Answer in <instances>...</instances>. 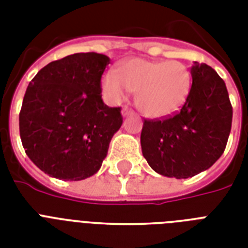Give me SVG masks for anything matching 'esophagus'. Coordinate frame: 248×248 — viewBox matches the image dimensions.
<instances>
[{
	"label": "esophagus",
	"mask_w": 248,
	"mask_h": 248,
	"mask_svg": "<svg viewBox=\"0 0 248 248\" xmlns=\"http://www.w3.org/2000/svg\"><path fill=\"white\" fill-rule=\"evenodd\" d=\"M122 116L124 117H127V116H131V114H134V112H132L131 109H128L127 107H124V108H122Z\"/></svg>",
	"instance_id": "1"
}]
</instances>
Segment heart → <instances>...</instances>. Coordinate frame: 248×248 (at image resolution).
Wrapping results in <instances>:
<instances>
[{
	"label": "heart",
	"mask_w": 248,
	"mask_h": 248,
	"mask_svg": "<svg viewBox=\"0 0 248 248\" xmlns=\"http://www.w3.org/2000/svg\"><path fill=\"white\" fill-rule=\"evenodd\" d=\"M103 91L110 100L136 93V107L149 118H166L177 113L188 100L192 75L179 60L153 62L134 58L121 64L116 72L105 73Z\"/></svg>",
	"instance_id": "b5f03b06"
}]
</instances>
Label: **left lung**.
<instances>
[{
  "label": "left lung",
  "instance_id": "obj_1",
  "mask_svg": "<svg viewBox=\"0 0 248 248\" xmlns=\"http://www.w3.org/2000/svg\"><path fill=\"white\" fill-rule=\"evenodd\" d=\"M192 89L180 112L145 120L140 136L144 158L159 175L188 179L210 169L224 153L232 109L225 82L207 64L194 62Z\"/></svg>",
  "mask_w": 248,
  "mask_h": 248
}]
</instances>
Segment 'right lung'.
<instances>
[{"mask_svg":"<svg viewBox=\"0 0 248 248\" xmlns=\"http://www.w3.org/2000/svg\"><path fill=\"white\" fill-rule=\"evenodd\" d=\"M107 55L78 52L48 63L25 91L19 130L34 165L59 180L78 181L101 167L122 124L121 108L101 99Z\"/></svg>","mask_w":248,"mask_h":248,"instance_id":"1","label":"right lung"}]
</instances>
